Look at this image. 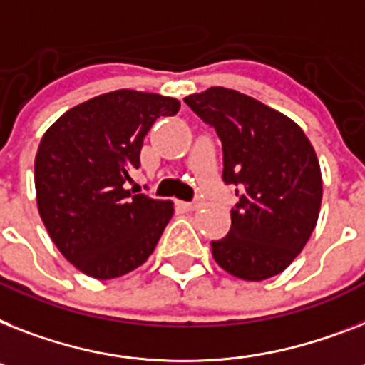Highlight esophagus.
I'll return each mask as SVG.
<instances>
[{
	"mask_svg": "<svg viewBox=\"0 0 365 365\" xmlns=\"http://www.w3.org/2000/svg\"><path fill=\"white\" fill-rule=\"evenodd\" d=\"M179 207L185 210H195L200 207V201H179Z\"/></svg>",
	"mask_w": 365,
	"mask_h": 365,
	"instance_id": "obj_1",
	"label": "esophagus"
}]
</instances>
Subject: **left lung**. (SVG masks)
Here are the masks:
<instances>
[{"instance_id": "8db88e82", "label": "left lung", "mask_w": 365, "mask_h": 365, "mask_svg": "<svg viewBox=\"0 0 365 365\" xmlns=\"http://www.w3.org/2000/svg\"><path fill=\"white\" fill-rule=\"evenodd\" d=\"M185 102L216 130L222 179L239 197L230 233L210 242L216 263L248 282L284 272L315 230L323 200L312 143L284 113L233 89L210 87Z\"/></svg>"}]
</instances>
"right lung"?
<instances>
[{"label":"right lung","mask_w":365,"mask_h":365,"mask_svg":"<svg viewBox=\"0 0 365 365\" xmlns=\"http://www.w3.org/2000/svg\"><path fill=\"white\" fill-rule=\"evenodd\" d=\"M179 108L171 96L119 89L68 110L42 135L38 212L59 252L87 276L111 279L138 269L164 233L173 203L126 182L153 123Z\"/></svg>","instance_id":"add662e5"}]
</instances>
